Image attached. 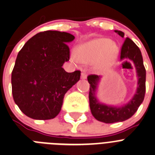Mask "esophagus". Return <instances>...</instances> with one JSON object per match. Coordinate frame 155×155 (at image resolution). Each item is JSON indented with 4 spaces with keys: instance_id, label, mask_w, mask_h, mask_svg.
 I'll return each instance as SVG.
<instances>
[{
    "instance_id": "esophagus-1",
    "label": "esophagus",
    "mask_w": 155,
    "mask_h": 155,
    "mask_svg": "<svg viewBox=\"0 0 155 155\" xmlns=\"http://www.w3.org/2000/svg\"><path fill=\"white\" fill-rule=\"evenodd\" d=\"M86 78H87V76H86V73H84V72H83V73L81 74V79H86Z\"/></svg>"
}]
</instances>
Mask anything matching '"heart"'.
Returning <instances> with one entry per match:
<instances>
[{
    "label": "heart",
    "instance_id": "obj_1",
    "mask_svg": "<svg viewBox=\"0 0 155 155\" xmlns=\"http://www.w3.org/2000/svg\"><path fill=\"white\" fill-rule=\"evenodd\" d=\"M79 60L85 63L94 62V68L97 71H104L110 68L117 58L119 48L114 41L107 38H97L79 45L76 49ZM72 61L78 62L75 55Z\"/></svg>",
    "mask_w": 155,
    "mask_h": 155
}]
</instances>
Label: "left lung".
Masks as SVG:
<instances>
[{
    "mask_svg": "<svg viewBox=\"0 0 155 155\" xmlns=\"http://www.w3.org/2000/svg\"><path fill=\"white\" fill-rule=\"evenodd\" d=\"M120 36L124 38V33L121 31H114ZM120 60L133 62L136 69L137 77V87L136 92L127 104L120 107L107 105L100 101L97 97V88L102 76L97 75H90L87 77L90 84L89 100L92 114L97 120L106 124L122 122L129 119L136 113L138 107L143 102L145 95L146 70L143 66L141 52L137 45L127 38L123 44L120 51Z\"/></svg>",
    "mask_w": 155,
    "mask_h": 155,
    "instance_id": "left-lung-1",
    "label": "left lung"
}]
</instances>
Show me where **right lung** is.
Instances as JSON below:
<instances>
[{
  "instance_id": "add662e5",
  "label": "right lung",
  "mask_w": 155,
  "mask_h": 155,
  "mask_svg": "<svg viewBox=\"0 0 155 155\" xmlns=\"http://www.w3.org/2000/svg\"><path fill=\"white\" fill-rule=\"evenodd\" d=\"M74 39L69 33L46 31L30 38L18 54L12 73V94L28 117L55 118L66 92L80 79V71L67 72L62 68L69 60L66 43Z\"/></svg>"
}]
</instances>
